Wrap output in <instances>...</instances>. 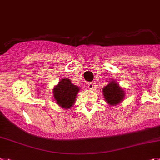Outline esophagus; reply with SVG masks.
Listing matches in <instances>:
<instances>
[{
	"label": "esophagus",
	"mask_w": 160,
	"mask_h": 160,
	"mask_svg": "<svg viewBox=\"0 0 160 160\" xmlns=\"http://www.w3.org/2000/svg\"><path fill=\"white\" fill-rule=\"evenodd\" d=\"M94 83L93 82H89L88 84H87V87L89 88L90 90H92L94 88Z\"/></svg>",
	"instance_id": "34e87169"
}]
</instances>
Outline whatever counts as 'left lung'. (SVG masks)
Returning <instances> with one entry per match:
<instances>
[{
  "instance_id": "obj_1",
  "label": "left lung",
  "mask_w": 160,
  "mask_h": 160,
  "mask_svg": "<svg viewBox=\"0 0 160 160\" xmlns=\"http://www.w3.org/2000/svg\"><path fill=\"white\" fill-rule=\"evenodd\" d=\"M103 95L105 101L111 106H116L122 102L125 98V91L115 81L109 82L103 89Z\"/></svg>"
}]
</instances>
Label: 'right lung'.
Masks as SVG:
<instances>
[{
  "label": "right lung",
  "mask_w": 160,
  "mask_h": 160,
  "mask_svg": "<svg viewBox=\"0 0 160 160\" xmlns=\"http://www.w3.org/2000/svg\"><path fill=\"white\" fill-rule=\"evenodd\" d=\"M79 87L73 85L70 80L64 78L53 89V96L56 102L63 108L68 109L75 103Z\"/></svg>",
  "instance_id": "add662e5"
}]
</instances>
